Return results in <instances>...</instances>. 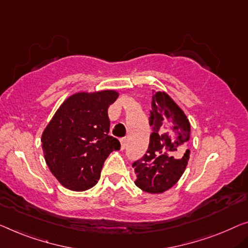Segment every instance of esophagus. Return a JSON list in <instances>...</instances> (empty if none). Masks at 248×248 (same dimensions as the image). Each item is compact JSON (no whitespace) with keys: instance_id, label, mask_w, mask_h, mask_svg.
Returning a JSON list of instances; mask_svg holds the SVG:
<instances>
[{"instance_id":"obj_1","label":"esophagus","mask_w":248,"mask_h":248,"mask_svg":"<svg viewBox=\"0 0 248 248\" xmlns=\"http://www.w3.org/2000/svg\"><path fill=\"white\" fill-rule=\"evenodd\" d=\"M120 143H121V149H124L125 145H127V139H125V138H121V139H120Z\"/></svg>"}]
</instances>
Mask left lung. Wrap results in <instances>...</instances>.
Wrapping results in <instances>:
<instances>
[{
  "label": "left lung",
  "mask_w": 248,
  "mask_h": 248,
  "mask_svg": "<svg viewBox=\"0 0 248 248\" xmlns=\"http://www.w3.org/2000/svg\"><path fill=\"white\" fill-rule=\"evenodd\" d=\"M150 124L154 130L147 154L132 164L135 184L146 193L161 194L175 186L187 167L190 124L170 95L157 91L151 100Z\"/></svg>",
  "instance_id": "obj_1"
}]
</instances>
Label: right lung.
Listing matches in <instances>:
<instances>
[{
    "mask_svg": "<svg viewBox=\"0 0 248 248\" xmlns=\"http://www.w3.org/2000/svg\"><path fill=\"white\" fill-rule=\"evenodd\" d=\"M119 92L81 91L62 102L41 137L44 159L62 186L73 191L90 189L100 179L105 160L120 149L109 136L108 108Z\"/></svg>",
    "mask_w": 248,
    "mask_h": 248,
    "instance_id": "obj_1",
    "label": "right lung"
}]
</instances>
